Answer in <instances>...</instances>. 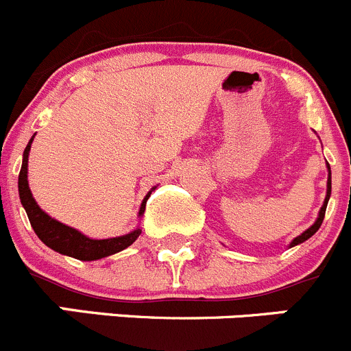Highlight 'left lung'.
Wrapping results in <instances>:
<instances>
[{
  "instance_id": "1",
  "label": "left lung",
  "mask_w": 351,
  "mask_h": 351,
  "mask_svg": "<svg viewBox=\"0 0 351 351\" xmlns=\"http://www.w3.org/2000/svg\"><path fill=\"white\" fill-rule=\"evenodd\" d=\"M329 196H331V169H329V179H328V195H326V199H324V205H322V208H320V212H319V217H317L315 223H313L312 228H308V229H306V231L303 232V234H300L298 238H295V239H293V241H291V246H295V245H300V243L306 241V239H308L310 236H313V234H315L317 231H319L320 223H322V220H324V215H326V208H328Z\"/></svg>"
}]
</instances>
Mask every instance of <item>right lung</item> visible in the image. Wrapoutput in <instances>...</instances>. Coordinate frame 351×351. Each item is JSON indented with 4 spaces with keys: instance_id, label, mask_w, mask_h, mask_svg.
Here are the masks:
<instances>
[{
    "instance_id": "obj_1",
    "label": "right lung",
    "mask_w": 351,
    "mask_h": 351,
    "mask_svg": "<svg viewBox=\"0 0 351 351\" xmlns=\"http://www.w3.org/2000/svg\"><path fill=\"white\" fill-rule=\"evenodd\" d=\"M34 139V136H32ZM25 146V152H23V160H22V169L19 173V195L20 202H22L23 208L27 212L29 222H31L32 229L38 234V238L45 243L46 246H49L55 252L62 253V255L73 256L77 260H98L103 256L113 255L117 252H122L128 246H131L132 243L138 239V236L141 234V229H136L131 234L120 236V238H112V239H89L84 234H81L75 229L69 228L65 223L58 222V220L51 219L48 213L43 212L39 208L38 203L32 198V193L29 189L27 182V160H29V152H31V143ZM152 191L146 195V198L143 199L141 208H139V215H143L146 208V199L149 198Z\"/></svg>"
}]
</instances>
